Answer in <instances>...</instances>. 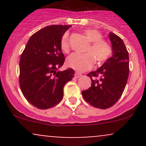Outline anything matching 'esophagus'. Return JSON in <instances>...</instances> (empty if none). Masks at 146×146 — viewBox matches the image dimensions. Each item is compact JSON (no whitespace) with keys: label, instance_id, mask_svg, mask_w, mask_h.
I'll return each mask as SVG.
<instances>
[{"label":"esophagus","instance_id":"1","mask_svg":"<svg viewBox=\"0 0 146 146\" xmlns=\"http://www.w3.org/2000/svg\"><path fill=\"white\" fill-rule=\"evenodd\" d=\"M81 76H82L81 73H78V72H76V73H75V78H80Z\"/></svg>","mask_w":146,"mask_h":146}]
</instances>
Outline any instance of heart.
I'll list each match as a JSON object with an SVG mask.
<instances>
[{"label": "heart", "instance_id": "heart-1", "mask_svg": "<svg viewBox=\"0 0 146 146\" xmlns=\"http://www.w3.org/2000/svg\"><path fill=\"white\" fill-rule=\"evenodd\" d=\"M84 34L91 42L86 48L87 53H72L66 60L68 66L78 71H85L93 67L95 60L98 64L104 63L113 54L111 45L102 39L103 35L100 31L87 29L84 31ZM60 47L65 53L69 52L70 43L68 33L64 35L62 38Z\"/></svg>", "mask_w": 146, "mask_h": 146}]
</instances>
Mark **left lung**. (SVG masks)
<instances>
[{
	"label": "left lung",
	"instance_id": "left-lung-1",
	"mask_svg": "<svg viewBox=\"0 0 146 146\" xmlns=\"http://www.w3.org/2000/svg\"><path fill=\"white\" fill-rule=\"evenodd\" d=\"M109 38L113 55L97 71L87 74L91 87L82 90L84 100L95 108L106 109L119 100L129 75V56L123 41L110 32Z\"/></svg>",
	"mask_w": 146,
	"mask_h": 146
}]
</instances>
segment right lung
Wrapping results in <instances>:
<instances>
[{
    "label": "right lung",
    "instance_id": "right-lung-1",
    "mask_svg": "<svg viewBox=\"0 0 146 146\" xmlns=\"http://www.w3.org/2000/svg\"><path fill=\"white\" fill-rule=\"evenodd\" d=\"M71 25H49L30 37L20 60V87L31 104L48 109L60 103L63 88L74 77V71L58 69L64 63L60 42Z\"/></svg>",
    "mask_w": 146,
    "mask_h": 146
}]
</instances>
